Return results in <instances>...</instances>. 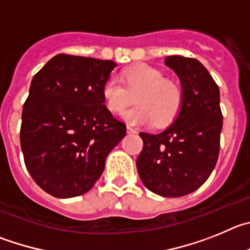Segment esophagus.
<instances>
[{
  "mask_svg": "<svg viewBox=\"0 0 250 250\" xmlns=\"http://www.w3.org/2000/svg\"><path fill=\"white\" fill-rule=\"evenodd\" d=\"M127 132L128 133H137V130L134 129V128L129 127V125H127Z\"/></svg>",
  "mask_w": 250,
  "mask_h": 250,
  "instance_id": "34e87169",
  "label": "esophagus"
}]
</instances>
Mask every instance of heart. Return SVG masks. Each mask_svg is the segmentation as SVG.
Listing matches in <instances>:
<instances>
[{"label":"heart","mask_w":250,"mask_h":250,"mask_svg":"<svg viewBox=\"0 0 250 250\" xmlns=\"http://www.w3.org/2000/svg\"><path fill=\"white\" fill-rule=\"evenodd\" d=\"M102 96L107 108L113 113L125 111L136 96V107L123 113V118L132 125H168L178 116L183 101L178 83L146 64L123 72L122 82L109 77L102 87Z\"/></svg>","instance_id":"1"}]
</instances>
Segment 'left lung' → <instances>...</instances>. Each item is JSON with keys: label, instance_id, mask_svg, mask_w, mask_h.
I'll use <instances>...</instances> for the list:
<instances>
[{"label": "left lung", "instance_id": "1", "mask_svg": "<svg viewBox=\"0 0 250 250\" xmlns=\"http://www.w3.org/2000/svg\"><path fill=\"white\" fill-rule=\"evenodd\" d=\"M164 63L181 80V111L161 133H139L143 149L137 169L150 192L175 198L197 190L214 169L223 116L219 88L199 61L168 56Z\"/></svg>", "mask_w": 250, "mask_h": 250}]
</instances>
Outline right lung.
<instances>
[{
	"mask_svg": "<svg viewBox=\"0 0 250 250\" xmlns=\"http://www.w3.org/2000/svg\"><path fill=\"white\" fill-rule=\"evenodd\" d=\"M113 61L55 56L33 76L20 132L33 181L57 198L88 192L105 158L125 136V125L105 107L102 87Z\"/></svg>",
	"mask_w": 250,
	"mask_h": 250,
	"instance_id": "add662e5",
	"label": "right lung"
}]
</instances>
